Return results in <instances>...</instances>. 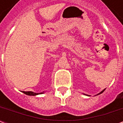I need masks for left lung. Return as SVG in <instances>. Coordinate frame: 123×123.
Segmentation results:
<instances>
[{"instance_id": "obj_1", "label": "left lung", "mask_w": 123, "mask_h": 123, "mask_svg": "<svg viewBox=\"0 0 123 123\" xmlns=\"http://www.w3.org/2000/svg\"><path fill=\"white\" fill-rule=\"evenodd\" d=\"M105 89H104V90H103L101 91V92L100 93H98V94H97V95H99V94H101V93H103V92H104V91H105ZM84 95H86V94H84ZM88 96H90V95H88Z\"/></svg>"}]
</instances>
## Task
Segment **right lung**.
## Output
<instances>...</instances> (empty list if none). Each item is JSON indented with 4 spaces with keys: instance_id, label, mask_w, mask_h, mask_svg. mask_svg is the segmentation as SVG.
I'll use <instances>...</instances> for the list:
<instances>
[{
    "instance_id": "obj_1",
    "label": "right lung",
    "mask_w": 123,
    "mask_h": 123,
    "mask_svg": "<svg viewBox=\"0 0 123 123\" xmlns=\"http://www.w3.org/2000/svg\"><path fill=\"white\" fill-rule=\"evenodd\" d=\"M24 93H25L26 95H37L38 94H41V93H35L33 92H22Z\"/></svg>"
}]
</instances>
